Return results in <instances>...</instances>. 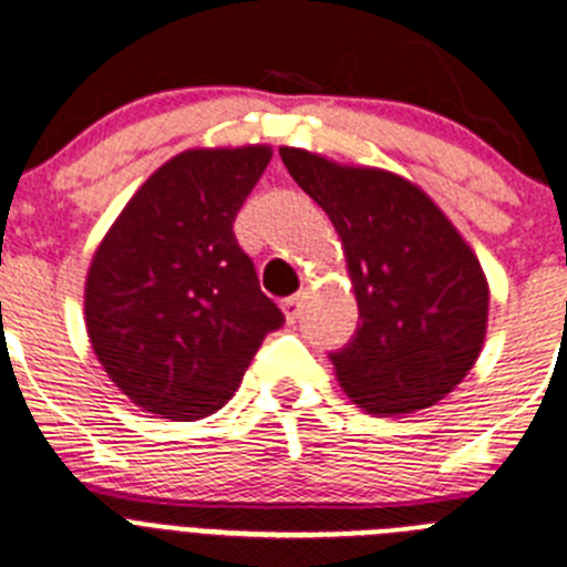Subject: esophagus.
Returning a JSON list of instances; mask_svg holds the SVG:
<instances>
[{
    "mask_svg": "<svg viewBox=\"0 0 567 567\" xmlns=\"http://www.w3.org/2000/svg\"><path fill=\"white\" fill-rule=\"evenodd\" d=\"M303 300H306V292H298L292 295V298L284 300V311H287L289 322H295L300 317V306H303Z\"/></svg>",
    "mask_w": 567,
    "mask_h": 567,
    "instance_id": "34e87169",
    "label": "esophagus"
}]
</instances>
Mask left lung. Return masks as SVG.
Masks as SVG:
<instances>
[{"mask_svg": "<svg viewBox=\"0 0 567 567\" xmlns=\"http://www.w3.org/2000/svg\"><path fill=\"white\" fill-rule=\"evenodd\" d=\"M278 153L342 239L361 320L331 353L344 395L379 417L434 406L471 373L487 337L476 252L406 177L300 147Z\"/></svg>", "mask_w": 567, "mask_h": 567, "instance_id": "obj_1", "label": "left lung"}]
</instances>
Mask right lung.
<instances>
[{"mask_svg": "<svg viewBox=\"0 0 567 567\" xmlns=\"http://www.w3.org/2000/svg\"><path fill=\"white\" fill-rule=\"evenodd\" d=\"M272 150L199 147L138 186L85 275V331L107 379L144 412L208 417L284 326L234 219Z\"/></svg>", "mask_w": 567, "mask_h": 567, "instance_id": "add662e5", "label": "right lung"}]
</instances>
